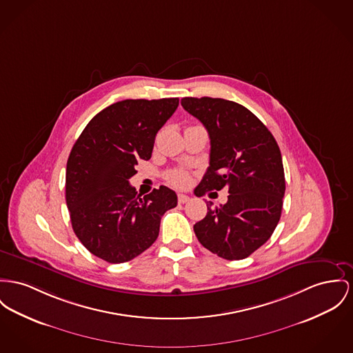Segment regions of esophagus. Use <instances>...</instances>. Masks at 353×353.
Instances as JSON below:
<instances>
[{
    "mask_svg": "<svg viewBox=\"0 0 353 353\" xmlns=\"http://www.w3.org/2000/svg\"><path fill=\"white\" fill-rule=\"evenodd\" d=\"M188 201H190V196H188V195H185V194L178 195V202L179 203H186Z\"/></svg>",
    "mask_w": 353,
    "mask_h": 353,
    "instance_id": "34e87169",
    "label": "esophagus"
}]
</instances>
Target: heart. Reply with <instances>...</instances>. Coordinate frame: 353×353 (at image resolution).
<instances>
[{
  "mask_svg": "<svg viewBox=\"0 0 353 353\" xmlns=\"http://www.w3.org/2000/svg\"><path fill=\"white\" fill-rule=\"evenodd\" d=\"M167 179L171 185L176 188H186L190 183V175L183 170H172L168 172Z\"/></svg>",
  "mask_w": 353,
  "mask_h": 353,
  "instance_id": "heart-1",
  "label": "heart"
}]
</instances>
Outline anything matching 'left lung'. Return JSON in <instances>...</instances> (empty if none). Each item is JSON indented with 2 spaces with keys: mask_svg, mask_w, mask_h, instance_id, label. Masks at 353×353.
Returning <instances> with one entry per match:
<instances>
[{
  "mask_svg": "<svg viewBox=\"0 0 353 353\" xmlns=\"http://www.w3.org/2000/svg\"><path fill=\"white\" fill-rule=\"evenodd\" d=\"M181 104L210 138V165L198 192L229 188L225 205H208L206 216L194 225L195 235L222 259H246L270 238L281 216L285 175L280 147L266 125L235 101L183 97Z\"/></svg>",
  "mask_w": 353,
  "mask_h": 353,
  "instance_id": "1",
  "label": "left lung"
}]
</instances>
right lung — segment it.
Masks as SVG:
<instances>
[{"instance_id":"add662e5","label":"right lung","mask_w":353,"mask_h":353,"mask_svg":"<svg viewBox=\"0 0 353 353\" xmlns=\"http://www.w3.org/2000/svg\"><path fill=\"white\" fill-rule=\"evenodd\" d=\"M179 99H127L91 119L67 162L65 201L80 242L99 259L121 263L158 238L162 215L178 203L175 191L154 188L141 198L128 182L148 161L158 131Z\"/></svg>"}]
</instances>
